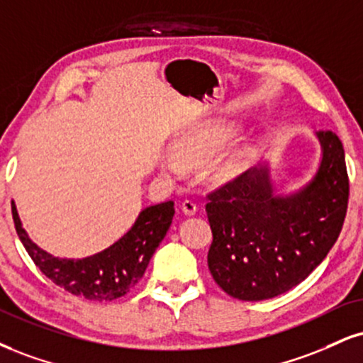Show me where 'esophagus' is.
Returning <instances> with one entry per match:
<instances>
[{
  "label": "esophagus",
  "instance_id": "obj_1",
  "mask_svg": "<svg viewBox=\"0 0 363 363\" xmlns=\"http://www.w3.org/2000/svg\"><path fill=\"white\" fill-rule=\"evenodd\" d=\"M181 209H182V213H184V215L193 216V215H196V211H198V204H196L194 201L186 199V201H182Z\"/></svg>",
  "mask_w": 363,
  "mask_h": 363
}]
</instances>
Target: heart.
<instances>
[{"label": "heart", "mask_w": 363, "mask_h": 363, "mask_svg": "<svg viewBox=\"0 0 363 363\" xmlns=\"http://www.w3.org/2000/svg\"><path fill=\"white\" fill-rule=\"evenodd\" d=\"M233 135V130L228 126H218L213 130H204L193 135V137L182 140L177 145V155L179 159L184 164H203L206 160L211 159L216 154L218 148ZM248 162H250V152L247 148H237V150L230 152L225 157H221L220 160H216L215 164L209 169V174L215 179L216 182H226L231 181L242 174L247 169ZM165 170L172 176H181L184 165L179 160L170 159L165 162Z\"/></svg>", "instance_id": "obj_1"}]
</instances>
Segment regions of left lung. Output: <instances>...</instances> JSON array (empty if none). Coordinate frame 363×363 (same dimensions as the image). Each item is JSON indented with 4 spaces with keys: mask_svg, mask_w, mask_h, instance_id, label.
Here are the masks:
<instances>
[{
    "mask_svg": "<svg viewBox=\"0 0 363 363\" xmlns=\"http://www.w3.org/2000/svg\"><path fill=\"white\" fill-rule=\"evenodd\" d=\"M321 164L303 189L277 196L269 167L247 170L208 194V267L231 298L264 301L303 282L338 240L348 206L342 140L318 132Z\"/></svg>",
    "mask_w": 363,
    "mask_h": 363,
    "instance_id": "8db88e82",
    "label": "left lung"
}]
</instances>
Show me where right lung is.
I'll return each mask as SVG.
<instances>
[{"instance_id": "obj_1", "label": "right lung", "mask_w": 363, "mask_h": 363, "mask_svg": "<svg viewBox=\"0 0 363 363\" xmlns=\"http://www.w3.org/2000/svg\"><path fill=\"white\" fill-rule=\"evenodd\" d=\"M11 215L25 250L52 282L89 301H113L125 296L145 274L152 255L167 233L174 218V201L148 206L132 228L106 250L86 259H59L33 243L21 226L15 203Z\"/></svg>"}]
</instances>
